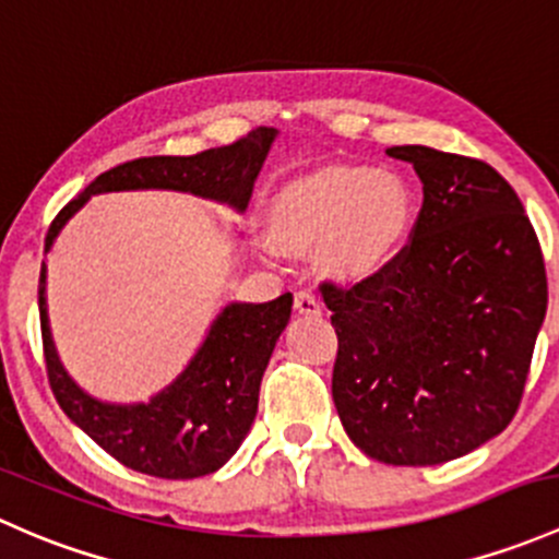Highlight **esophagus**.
Masks as SVG:
<instances>
[{
  "instance_id": "1",
  "label": "esophagus",
  "mask_w": 559,
  "mask_h": 559,
  "mask_svg": "<svg viewBox=\"0 0 559 559\" xmlns=\"http://www.w3.org/2000/svg\"><path fill=\"white\" fill-rule=\"evenodd\" d=\"M296 312L298 314H318L320 312V298L309 290L296 293Z\"/></svg>"
}]
</instances>
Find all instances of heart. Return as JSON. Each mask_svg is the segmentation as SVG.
<instances>
[{"label": "heart", "instance_id": "1", "mask_svg": "<svg viewBox=\"0 0 559 559\" xmlns=\"http://www.w3.org/2000/svg\"><path fill=\"white\" fill-rule=\"evenodd\" d=\"M274 234L285 245L322 247V261L338 277H371L395 261L412 231V199L384 171L328 166L293 182L274 201ZM269 255L272 239L261 241Z\"/></svg>", "mask_w": 559, "mask_h": 559}]
</instances>
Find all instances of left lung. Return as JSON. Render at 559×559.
Here are the masks:
<instances>
[{
	"label": "left lung",
	"mask_w": 559,
	"mask_h": 559,
	"mask_svg": "<svg viewBox=\"0 0 559 559\" xmlns=\"http://www.w3.org/2000/svg\"><path fill=\"white\" fill-rule=\"evenodd\" d=\"M412 245L353 287L322 285L338 336L333 404L349 441L390 465L479 450L514 417L546 318L536 231L490 164L425 145Z\"/></svg>",
	"instance_id": "1"
}]
</instances>
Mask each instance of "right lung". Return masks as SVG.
<instances>
[{
    "mask_svg": "<svg viewBox=\"0 0 559 559\" xmlns=\"http://www.w3.org/2000/svg\"><path fill=\"white\" fill-rule=\"evenodd\" d=\"M277 129L250 131L226 147L195 155H153L96 177L50 226L45 252L91 195L120 191H177L245 212ZM48 266L39 272V322L50 390L64 414L126 468L158 479L215 474L239 450L258 414V393L280 333L290 320L293 296L266 304L231 301L206 328L188 366L147 401L115 404L80 388L61 364L48 320Z\"/></svg>",
    "mask_w": 559,
    "mask_h": 559,
    "instance_id": "obj_1",
    "label": "right lung"
}]
</instances>
